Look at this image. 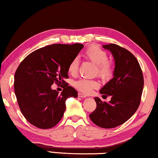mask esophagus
Masks as SVG:
<instances>
[{
    "label": "esophagus",
    "instance_id": "esophagus-1",
    "mask_svg": "<svg viewBox=\"0 0 158 158\" xmlns=\"http://www.w3.org/2000/svg\"><path fill=\"white\" fill-rule=\"evenodd\" d=\"M78 96L80 97V98H86L87 97V95H85V94H83V93H78Z\"/></svg>",
    "mask_w": 158,
    "mask_h": 158
}]
</instances>
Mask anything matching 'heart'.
Instances as JSON below:
<instances>
[{
  "label": "heart",
  "mask_w": 158,
  "mask_h": 158,
  "mask_svg": "<svg viewBox=\"0 0 158 158\" xmlns=\"http://www.w3.org/2000/svg\"><path fill=\"white\" fill-rule=\"evenodd\" d=\"M85 58L96 65L95 74H98L103 80H109L113 77L114 67V63L108 60V54L103 49L95 45L89 46L84 52ZM79 67V60L74 57L70 62L68 66V71L71 75L74 76L77 73ZM75 88L81 93L88 94L93 89L99 87V82L95 79H79L73 82Z\"/></svg>",
  "instance_id": "b5f03b06"
}]
</instances>
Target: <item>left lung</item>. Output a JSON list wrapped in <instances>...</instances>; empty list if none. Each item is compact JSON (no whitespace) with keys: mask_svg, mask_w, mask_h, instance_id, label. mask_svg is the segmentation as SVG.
<instances>
[{"mask_svg":"<svg viewBox=\"0 0 158 158\" xmlns=\"http://www.w3.org/2000/svg\"><path fill=\"white\" fill-rule=\"evenodd\" d=\"M103 48L111 52L115 60L114 78L100 90L111 97L109 102L95 97L96 109L89 118L103 128L117 127L131 118L140 105L143 87L141 66L131 52L120 46L110 44Z\"/></svg>","mask_w":158,"mask_h":158,"instance_id":"1","label":"left lung"}]
</instances>
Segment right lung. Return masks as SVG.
<instances>
[{"label": "right lung", "mask_w": 158, "mask_h": 158, "mask_svg": "<svg viewBox=\"0 0 158 158\" xmlns=\"http://www.w3.org/2000/svg\"><path fill=\"white\" fill-rule=\"evenodd\" d=\"M84 47L81 44L48 45L28 55L18 66L14 87L17 103L25 119L41 129L55 126L64 114L68 98L78 96L69 86L68 66ZM63 84L60 94L51 88Z\"/></svg>", "instance_id": "1"}]
</instances>
